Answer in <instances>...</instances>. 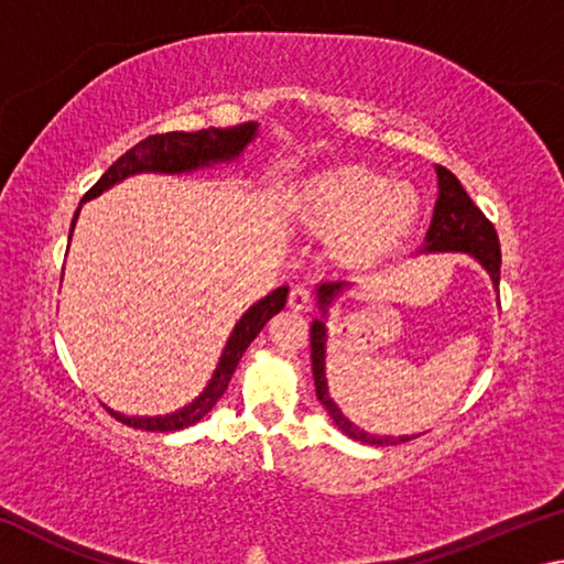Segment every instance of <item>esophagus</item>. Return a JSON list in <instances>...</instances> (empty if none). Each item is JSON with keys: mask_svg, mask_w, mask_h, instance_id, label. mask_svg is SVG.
Returning a JSON list of instances; mask_svg holds the SVG:
<instances>
[{"mask_svg": "<svg viewBox=\"0 0 564 564\" xmlns=\"http://www.w3.org/2000/svg\"><path fill=\"white\" fill-rule=\"evenodd\" d=\"M313 293L308 289H303V285H295L289 293V305L293 311H301V313H308L313 308Z\"/></svg>", "mask_w": 564, "mask_h": 564, "instance_id": "34e87169", "label": "esophagus"}]
</instances>
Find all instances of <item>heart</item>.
<instances>
[{"label":"heart","mask_w":564,"mask_h":564,"mask_svg":"<svg viewBox=\"0 0 564 564\" xmlns=\"http://www.w3.org/2000/svg\"><path fill=\"white\" fill-rule=\"evenodd\" d=\"M291 208L305 231L330 238L340 261L362 265L398 251L417 221L420 198L380 171L343 164L305 178Z\"/></svg>","instance_id":"heart-1"}]
</instances>
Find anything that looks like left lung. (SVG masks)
<instances>
[{"label":"left lung","instance_id":"1","mask_svg":"<svg viewBox=\"0 0 564 564\" xmlns=\"http://www.w3.org/2000/svg\"><path fill=\"white\" fill-rule=\"evenodd\" d=\"M437 186H441V194H437L435 202V214H433V224L427 228L423 251H463L475 256L485 269H488L490 279L495 283V289L500 285V238L498 231L488 216H485L480 208L473 204V198L467 196V191L463 188L460 181L447 171L445 166H437ZM346 283H323L318 289V301L321 308L326 313V308L333 301V295H338V291ZM311 366H313V380H316V395L323 403V408L328 410V415L333 417L343 433L352 441L368 443V445H400L413 441L410 435L403 437H376L368 435L366 431H360L358 425H352L350 420L340 413L338 405L333 403L328 395V386H326V326L323 321H316L311 328Z\"/></svg>","mask_w":564,"mask_h":564}]
</instances>
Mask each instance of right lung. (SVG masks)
Returning a JSON list of instances; mask_svg holds the SVG:
<instances>
[{"mask_svg":"<svg viewBox=\"0 0 564 564\" xmlns=\"http://www.w3.org/2000/svg\"><path fill=\"white\" fill-rule=\"evenodd\" d=\"M253 137H256V123H241V127H234V129H202L194 133H186V131L151 133V137L139 141L137 147H131L127 154L119 156L107 171H104V176L87 191V194H84L82 204L87 202V198L99 196L101 191H107L109 186L117 184V181L127 178L131 174H139V171H164V174H178V171L208 166L214 164V161H228L241 154L243 147ZM76 214H79V208H76ZM76 214H74V221H76ZM74 221H72V228H74ZM285 295H289V289L281 285V289H275L273 293L265 295L263 301L256 303L253 308H248L243 313V318L236 323L231 338L226 343L221 362H218L212 383H208V388L194 400V403L186 405L184 410H178L174 415H164V417H127V415L111 413V410L109 413L117 417L119 423L137 427V431H149V433L184 431V427L198 423V420H202L208 410L218 403V398L226 393L228 380H231L238 360L243 356V350L251 346V340L259 336L265 323H269L275 313L283 311Z\"/></svg>","mask_w":564,"mask_h":564,"instance_id":"add662e5","label":"right lung"}]
</instances>
